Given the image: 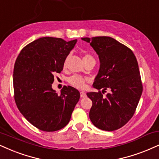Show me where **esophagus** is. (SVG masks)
<instances>
[{"label": "esophagus", "instance_id": "1", "mask_svg": "<svg viewBox=\"0 0 159 159\" xmlns=\"http://www.w3.org/2000/svg\"><path fill=\"white\" fill-rule=\"evenodd\" d=\"M80 97L81 98H85L86 97V93L84 91H81L80 92Z\"/></svg>", "mask_w": 159, "mask_h": 159}]
</instances>
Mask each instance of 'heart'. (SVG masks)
Masks as SVG:
<instances>
[{
  "mask_svg": "<svg viewBox=\"0 0 159 159\" xmlns=\"http://www.w3.org/2000/svg\"><path fill=\"white\" fill-rule=\"evenodd\" d=\"M91 57H92L91 55H89V54H85V55H84L83 60H87V59H89ZM66 62H67V59L65 60L64 66H66ZM68 83H69L70 85H71L72 86H74V87L76 88V89H83L85 88L86 80L81 76L74 75V76H70V77L68 78Z\"/></svg>",
  "mask_w": 159,
  "mask_h": 159,
  "instance_id": "1",
  "label": "heart"
}]
</instances>
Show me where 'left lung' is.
<instances>
[{
	"mask_svg": "<svg viewBox=\"0 0 159 159\" xmlns=\"http://www.w3.org/2000/svg\"><path fill=\"white\" fill-rule=\"evenodd\" d=\"M99 56V70L93 84L102 92H89L92 101L89 117L95 127L113 131L134 116L142 93L136 56L130 48L110 37L84 38ZM109 93L103 95L105 89Z\"/></svg>",
	"mask_w": 159,
	"mask_h": 159,
	"instance_id": "1",
	"label": "left lung"
}]
</instances>
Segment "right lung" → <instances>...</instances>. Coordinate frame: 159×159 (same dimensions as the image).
Segmentation results:
<instances>
[{"label": "right lung", "mask_w": 159, "mask_h": 159, "mask_svg": "<svg viewBox=\"0 0 159 159\" xmlns=\"http://www.w3.org/2000/svg\"><path fill=\"white\" fill-rule=\"evenodd\" d=\"M77 40L44 37L21 50L15 63L13 85L20 112L40 130H59L69 122L80 93L64 86L60 95L52 89L54 74L63 69L65 60Z\"/></svg>", "instance_id": "1"}]
</instances>
